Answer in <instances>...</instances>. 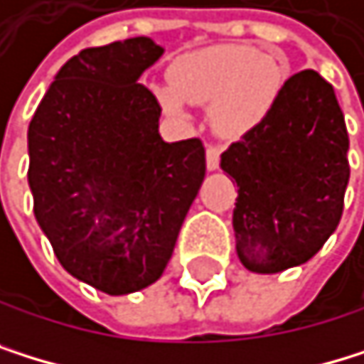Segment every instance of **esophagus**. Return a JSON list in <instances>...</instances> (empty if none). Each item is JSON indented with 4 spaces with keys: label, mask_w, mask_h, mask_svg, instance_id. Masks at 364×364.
I'll use <instances>...</instances> for the list:
<instances>
[{
    "label": "esophagus",
    "mask_w": 364,
    "mask_h": 364,
    "mask_svg": "<svg viewBox=\"0 0 364 364\" xmlns=\"http://www.w3.org/2000/svg\"><path fill=\"white\" fill-rule=\"evenodd\" d=\"M219 158H221V149L215 147V145H210V147L206 149V167H208V171L219 169Z\"/></svg>",
    "instance_id": "esophagus-1"
}]
</instances>
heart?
<instances>
[{"label": "heart", "mask_w": 364, "mask_h": 364, "mask_svg": "<svg viewBox=\"0 0 364 364\" xmlns=\"http://www.w3.org/2000/svg\"><path fill=\"white\" fill-rule=\"evenodd\" d=\"M171 86L154 93L173 117L184 102L213 106V125L221 136L239 139L271 114L287 82L284 63L247 45H217L178 58L169 69Z\"/></svg>", "instance_id": "obj_1"}]
</instances>
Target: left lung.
<instances>
[{
  "instance_id": "8db88e82",
  "label": "left lung",
  "mask_w": 364,
  "mask_h": 364,
  "mask_svg": "<svg viewBox=\"0 0 364 364\" xmlns=\"http://www.w3.org/2000/svg\"><path fill=\"white\" fill-rule=\"evenodd\" d=\"M350 136L334 88L306 69L284 82L271 114L221 154L239 186L236 254L254 274L311 260L343 215Z\"/></svg>"
}]
</instances>
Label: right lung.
I'll use <instances>...</instances> for the list:
<instances>
[{"instance_id":"add662e5","label":"right lung","mask_w":364,"mask_h":364,"mask_svg":"<svg viewBox=\"0 0 364 364\" xmlns=\"http://www.w3.org/2000/svg\"><path fill=\"white\" fill-rule=\"evenodd\" d=\"M162 51L147 36L82 49L28 130L34 217L67 274L108 295L162 276L206 176L202 141H162L139 82Z\"/></svg>"}]
</instances>
